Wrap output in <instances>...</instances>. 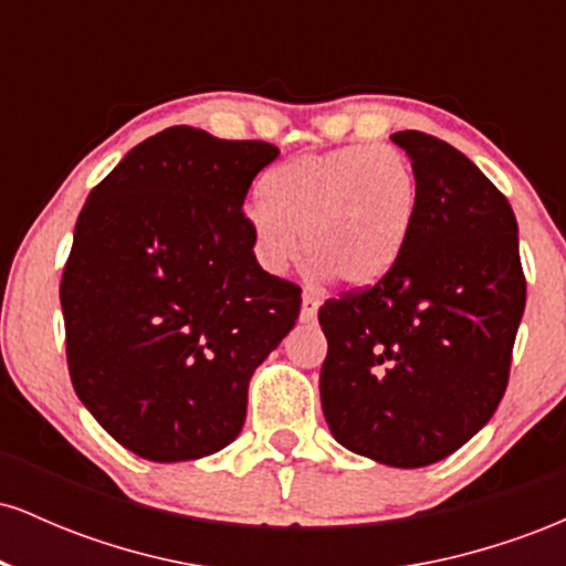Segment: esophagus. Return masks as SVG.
<instances>
[{
    "mask_svg": "<svg viewBox=\"0 0 566 566\" xmlns=\"http://www.w3.org/2000/svg\"><path fill=\"white\" fill-rule=\"evenodd\" d=\"M322 297L316 292H303V305H301V322H314L316 319V311H319Z\"/></svg>",
    "mask_w": 566,
    "mask_h": 566,
    "instance_id": "1",
    "label": "esophagus"
}]
</instances>
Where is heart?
I'll use <instances>...</instances> for the list:
<instances>
[{
    "label": "heart",
    "instance_id": "heart-1",
    "mask_svg": "<svg viewBox=\"0 0 566 566\" xmlns=\"http://www.w3.org/2000/svg\"><path fill=\"white\" fill-rule=\"evenodd\" d=\"M250 233L265 269L282 271L303 233L305 261L340 287H369L405 255L420 186L394 146H343L279 165L261 180Z\"/></svg>",
    "mask_w": 566,
    "mask_h": 566
}]
</instances>
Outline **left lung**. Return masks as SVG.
<instances>
[{"mask_svg":"<svg viewBox=\"0 0 566 566\" xmlns=\"http://www.w3.org/2000/svg\"><path fill=\"white\" fill-rule=\"evenodd\" d=\"M420 210L380 282L329 297L319 391L343 447L394 469L447 458L495 415L527 301L509 199L450 143L405 129Z\"/></svg>","mask_w":566,"mask_h":566,"instance_id":"8db88e82","label":"left lung"}]
</instances>
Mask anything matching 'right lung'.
I'll list each match as a JSON object with an SVG mask.
<instances>
[{
  "label": "right lung",
  "mask_w": 566,
  "mask_h": 566,
  "mask_svg": "<svg viewBox=\"0 0 566 566\" xmlns=\"http://www.w3.org/2000/svg\"><path fill=\"white\" fill-rule=\"evenodd\" d=\"M279 157L197 127L151 135L90 191L61 279L74 391L129 452L197 460L239 437L252 373L295 327L242 212Z\"/></svg>",
  "instance_id": "1"
}]
</instances>
